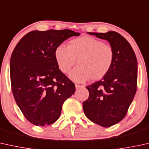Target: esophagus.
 I'll use <instances>...</instances> for the list:
<instances>
[{
    "label": "esophagus",
    "mask_w": 149,
    "mask_h": 149,
    "mask_svg": "<svg viewBox=\"0 0 149 149\" xmlns=\"http://www.w3.org/2000/svg\"><path fill=\"white\" fill-rule=\"evenodd\" d=\"M75 87H76V89H77V90H78V89H80V88H81V87H84V85H77V84H76V85H75Z\"/></svg>",
    "instance_id": "1"
}]
</instances>
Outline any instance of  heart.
Instances as JSON below:
<instances>
[{"mask_svg": "<svg viewBox=\"0 0 149 149\" xmlns=\"http://www.w3.org/2000/svg\"><path fill=\"white\" fill-rule=\"evenodd\" d=\"M55 59L59 69L69 74L73 81L83 83L90 78L98 81L105 77L113 62L114 52L109 45L90 37L82 36L70 40L68 47L60 45L55 49Z\"/></svg>", "mask_w": 149, "mask_h": 149, "instance_id": "heart-1", "label": "heart"}]
</instances>
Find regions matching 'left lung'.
Returning a JSON list of instances; mask_svg holds the SVG:
<instances>
[{
    "label": "left lung",
    "mask_w": 149,
    "mask_h": 149,
    "mask_svg": "<svg viewBox=\"0 0 149 149\" xmlns=\"http://www.w3.org/2000/svg\"><path fill=\"white\" fill-rule=\"evenodd\" d=\"M108 41L114 52L110 70L102 79L87 87L89 98L83 103L85 116L103 127L117 124L125 117L137 89V59L128 41L116 31L92 33Z\"/></svg>",
    "instance_id": "1"
}]
</instances>
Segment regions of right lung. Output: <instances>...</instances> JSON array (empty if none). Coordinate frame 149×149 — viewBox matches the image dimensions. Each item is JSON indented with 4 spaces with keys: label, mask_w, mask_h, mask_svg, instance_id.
<instances>
[{
    "label": "right lung",
    "mask_w": 149,
    "mask_h": 149,
    "mask_svg": "<svg viewBox=\"0 0 149 149\" xmlns=\"http://www.w3.org/2000/svg\"><path fill=\"white\" fill-rule=\"evenodd\" d=\"M80 34L70 29L32 31L15 48L10 61L13 94L31 124H53L64 101L74 93V84L59 69L54 53L64 40Z\"/></svg>",
    "instance_id": "right-lung-1"
}]
</instances>
